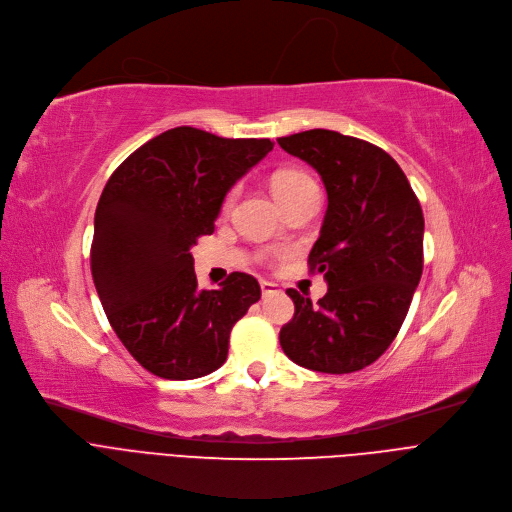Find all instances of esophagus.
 I'll return each mask as SVG.
<instances>
[{
	"mask_svg": "<svg viewBox=\"0 0 512 512\" xmlns=\"http://www.w3.org/2000/svg\"><path fill=\"white\" fill-rule=\"evenodd\" d=\"M261 292H263V297H267V294H276V292H280V286H278V284H274V282L261 280Z\"/></svg>",
	"mask_w": 512,
	"mask_h": 512,
	"instance_id": "obj_1",
	"label": "esophagus"
}]
</instances>
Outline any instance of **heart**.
Returning <instances> with one entry per match:
<instances>
[{
    "label": "heart",
    "instance_id": "obj_1",
    "mask_svg": "<svg viewBox=\"0 0 512 512\" xmlns=\"http://www.w3.org/2000/svg\"><path fill=\"white\" fill-rule=\"evenodd\" d=\"M270 184H272V191H274L276 199L280 201V205H284L292 199H297V197L313 191V188H317L315 180L307 172L294 170V168H284V170L274 172ZM236 193H238L236 188H232V191L226 195V199L222 203L224 211H228L232 207V203L236 199Z\"/></svg>",
    "mask_w": 512,
    "mask_h": 512
}]
</instances>
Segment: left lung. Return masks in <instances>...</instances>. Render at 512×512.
Here are the masks:
<instances>
[{
	"instance_id": "1",
	"label": "left lung",
	"mask_w": 512,
	"mask_h": 512,
	"mask_svg": "<svg viewBox=\"0 0 512 512\" xmlns=\"http://www.w3.org/2000/svg\"><path fill=\"white\" fill-rule=\"evenodd\" d=\"M278 145L324 180L328 209L309 270L328 292L315 305L286 290L294 317L280 330L290 361L321 373H353L396 338L423 272V211L396 161L380 147L313 128Z\"/></svg>"
}]
</instances>
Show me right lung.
<instances>
[{
    "instance_id": "1",
    "label": "right lung",
    "mask_w": 512,
    "mask_h": 512,
    "mask_svg": "<svg viewBox=\"0 0 512 512\" xmlns=\"http://www.w3.org/2000/svg\"><path fill=\"white\" fill-rule=\"evenodd\" d=\"M274 149L270 139H222L178 126L130 153L95 211L91 274L126 351L164 380L224 365L236 321L261 299L259 282L230 274L199 290L191 247L213 232L226 193Z\"/></svg>"
}]
</instances>
